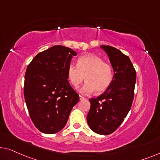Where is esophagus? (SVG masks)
<instances>
[{"mask_svg": "<svg viewBox=\"0 0 160 160\" xmlns=\"http://www.w3.org/2000/svg\"><path fill=\"white\" fill-rule=\"evenodd\" d=\"M86 99H87L86 98L83 97L82 95H80V101H82V100H86Z\"/></svg>", "mask_w": 160, "mask_h": 160, "instance_id": "1", "label": "esophagus"}]
</instances>
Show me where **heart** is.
Returning a JSON list of instances; mask_svg holds the SVG:
<instances>
[{
	"label": "heart",
	"mask_w": 160,
	"mask_h": 160,
	"mask_svg": "<svg viewBox=\"0 0 160 160\" xmlns=\"http://www.w3.org/2000/svg\"><path fill=\"white\" fill-rule=\"evenodd\" d=\"M69 82L78 88L82 81L86 82L81 88L83 94H90L97 90L103 92L108 89L113 80V69L110 64L95 54H85L78 59L77 65L70 63L67 69Z\"/></svg>",
	"instance_id": "b5f03b06"
}]
</instances>
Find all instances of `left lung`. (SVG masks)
<instances>
[{
  "instance_id": "8db88e82",
  "label": "left lung",
  "mask_w": 160,
  "mask_h": 160,
  "mask_svg": "<svg viewBox=\"0 0 160 160\" xmlns=\"http://www.w3.org/2000/svg\"><path fill=\"white\" fill-rule=\"evenodd\" d=\"M109 57L114 76L111 85L103 94L89 100L87 116L94 132L108 135L117 129L132 107L137 73L129 57L111 46H101Z\"/></svg>"
}]
</instances>
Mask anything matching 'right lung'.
I'll return each mask as SVG.
<instances>
[{"mask_svg":"<svg viewBox=\"0 0 160 160\" xmlns=\"http://www.w3.org/2000/svg\"><path fill=\"white\" fill-rule=\"evenodd\" d=\"M76 55L72 49L56 45L39 52L27 67L23 94L30 118L41 132L55 133L62 129L79 101L67 74Z\"/></svg>","mask_w":160,"mask_h":160,"instance_id":"right-lung-1","label":"right lung"}]
</instances>
